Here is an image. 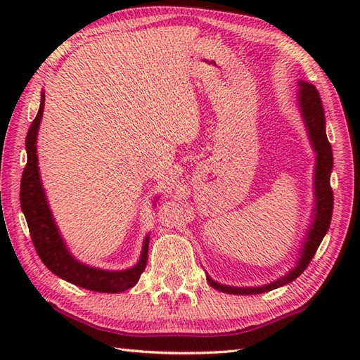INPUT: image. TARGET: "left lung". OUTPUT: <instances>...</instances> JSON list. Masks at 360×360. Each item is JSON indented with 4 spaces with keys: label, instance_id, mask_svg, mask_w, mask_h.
<instances>
[{
    "label": "left lung",
    "instance_id": "8db88e82",
    "mask_svg": "<svg viewBox=\"0 0 360 360\" xmlns=\"http://www.w3.org/2000/svg\"><path fill=\"white\" fill-rule=\"evenodd\" d=\"M298 91H297V105L300 116L303 119V125L307 128L308 139L312 147V151L316 153V164H314V178H312V195H314V201H312L311 209V219L307 226V233H304L303 240L300 241V249H298V258L295 259L294 267L278 277L277 280L266 283V285L259 286H231L223 285V283L215 281L210 275L205 272L209 285L221 290L226 294H235V295H255L263 294L267 290L277 289L285 285H289L300 274L307 269L309 262L314 257L316 250L319 249L320 243H322L323 236L326 235L328 229L331 224L333 217V190L330 184L331 172H333V150L331 145L328 142L326 137V122H325V112L322 101L314 85L308 82L298 80Z\"/></svg>",
    "mask_w": 360,
    "mask_h": 360
}]
</instances>
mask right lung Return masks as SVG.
Segmentation results:
<instances>
[{
  "mask_svg": "<svg viewBox=\"0 0 360 360\" xmlns=\"http://www.w3.org/2000/svg\"><path fill=\"white\" fill-rule=\"evenodd\" d=\"M44 110V93H41L40 108H38L37 117L26 136V153L27 164L25 167L21 178V190L20 201L21 210L25 213L27 227L32 238L37 254L40 255L41 262L48 269L56 274L57 277L72 283L75 286L85 288L94 292H108L117 294L122 290L133 288L141 278V274L145 271L148 259V243L150 233L145 235L141 257L137 263L128 269L110 271L102 267L89 266L80 262L79 258L72 255V252L68 248V244L60 233L57 221L52 215L48 196L43 188L40 167H38V155H37V136L40 129L41 117ZM159 196H155L153 205L156 204Z\"/></svg>",
  "mask_w": 360,
  "mask_h": 360,
  "instance_id": "right-lung-1",
  "label": "right lung"
}]
</instances>
